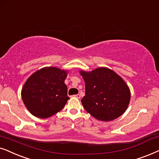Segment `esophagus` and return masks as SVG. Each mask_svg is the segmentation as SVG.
<instances>
[{
  "instance_id": "1",
  "label": "esophagus",
  "mask_w": 159,
  "mask_h": 159,
  "mask_svg": "<svg viewBox=\"0 0 159 159\" xmlns=\"http://www.w3.org/2000/svg\"><path fill=\"white\" fill-rule=\"evenodd\" d=\"M74 97H76V98H78V99H80V98H81V95H80L79 94H78L75 95V96H74Z\"/></svg>"
}]
</instances>
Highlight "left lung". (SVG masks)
<instances>
[{
	"instance_id": "1",
	"label": "left lung",
	"mask_w": 159,
	"mask_h": 159,
	"mask_svg": "<svg viewBox=\"0 0 159 159\" xmlns=\"http://www.w3.org/2000/svg\"><path fill=\"white\" fill-rule=\"evenodd\" d=\"M85 82V96L81 99L90 115L102 121H110L124 113L131 92L123 78L113 70L100 67L92 71H79Z\"/></svg>"
}]
</instances>
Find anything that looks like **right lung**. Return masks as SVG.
<instances>
[{
  "label": "right lung",
  "instance_id": "add662e5",
  "mask_svg": "<svg viewBox=\"0 0 159 159\" xmlns=\"http://www.w3.org/2000/svg\"><path fill=\"white\" fill-rule=\"evenodd\" d=\"M68 70L45 67L33 73L22 86L21 96L32 115L46 118L62 110L70 99L65 80Z\"/></svg>",
  "mask_w": 159,
  "mask_h": 159
}]
</instances>
